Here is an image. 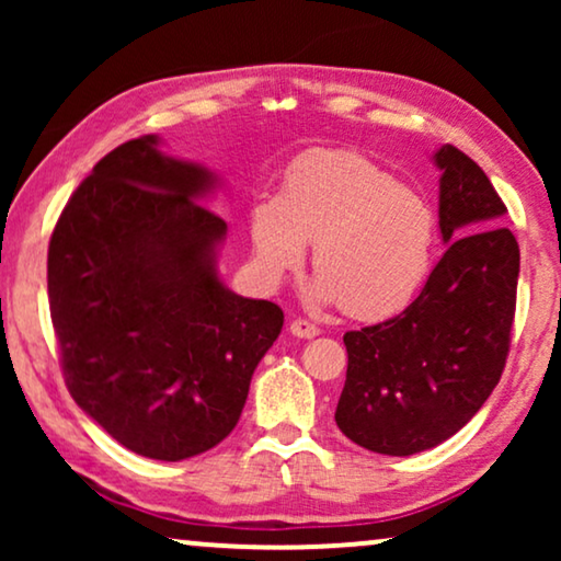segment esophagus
Masks as SVG:
<instances>
[{"instance_id":"1","label":"esophagus","mask_w":561,"mask_h":561,"mask_svg":"<svg viewBox=\"0 0 561 561\" xmlns=\"http://www.w3.org/2000/svg\"><path fill=\"white\" fill-rule=\"evenodd\" d=\"M290 334L298 336V340H313V336L321 334V329L306 319H296L290 321Z\"/></svg>"}]
</instances>
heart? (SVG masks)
I'll return each instance as SVG.
<instances>
[{
	"label": "heart",
	"instance_id": "heart-1",
	"mask_svg": "<svg viewBox=\"0 0 561 561\" xmlns=\"http://www.w3.org/2000/svg\"><path fill=\"white\" fill-rule=\"evenodd\" d=\"M257 273L278 286L313 244L309 296L355 319H382L416 296L434 260L436 225L424 198L357 152L319 150L298 160L278 196L250 211Z\"/></svg>",
	"mask_w": 561,
	"mask_h": 561
}]
</instances>
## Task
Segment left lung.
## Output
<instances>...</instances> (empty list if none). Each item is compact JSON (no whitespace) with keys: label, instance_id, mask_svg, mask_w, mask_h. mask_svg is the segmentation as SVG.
Listing matches in <instances>:
<instances>
[{"label":"left lung","instance_id":"1","mask_svg":"<svg viewBox=\"0 0 561 561\" xmlns=\"http://www.w3.org/2000/svg\"><path fill=\"white\" fill-rule=\"evenodd\" d=\"M447 244L421 294L380 324L344 334L347 380L334 421L359 447L409 457L455 436L501 380L520 271L505 204L462 150L434 152Z\"/></svg>","mask_w":561,"mask_h":561}]
</instances>
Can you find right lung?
Returning a JSON list of instances; mask_svg holds the SVG:
<instances>
[{
	"label": "right lung",
	"mask_w": 561,
	"mask_h": 561,
	"mask_svg": "<svg viewBox=\"0 0 561 561\" xmlns=\"http://www.w3.org/2000/svg\"><path fill=\"white\" fill-rule=\"evenodd\" d=\"M219 175L158 135L114 148L68 198L48 248L50 319L73 401L135 455L181 462L240 421L280 306L219 278Z\"/></svg>",
	"instance_id": "1"
}]
</instances>
